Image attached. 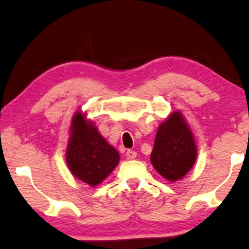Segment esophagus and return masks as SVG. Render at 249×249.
<instances>
[{
	"mask_svg": "<svg viewBox=\"0 0 249 249\" xmlns=\"http://www.w3.org/2000/svg\"><path fill=\"white\" fill-rule=\"evenodd\" d=\"M125 156H127L128 159H134V158H136L137 153H136V151H134V150H128V151L125 152Z\"/></svg>",
	"mask_w": 249,
	"mask_h": 249,
	"instance_id": "1",
	"label": "esophagus"
}]
</instances>
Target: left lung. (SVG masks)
Instances as JSON below:
<instances>
[{
  "label": "left lung",
  "instance_id": "obj_1",
  "mask_svg": "<svg viewBox=\"0 0 249 249\" xmlns=\"http://www.w3.org/2000/svg\"><path fill=\"white\" fill-rule=\"evenodd\" d=\"M197 150L193 135L179 112L159 125L151 152L153 167L168 181H177L193 167Z\"/></svg>",
  "mask_w": 249,
  "mask_h": 249
}]
</instances>
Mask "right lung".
Instances as JSON below:
<instances>
[{
	"label": "right lung",
	"instance_id": "1",
	"mask_svg": "<svg viewBox=\"0 0 249 249\" xmlns=\"http://www.w3.org/2000/svg\"><path fill=\"white\" fill-rule=\"evenodd\" d=\"M66 155L72 176L92 187L105 179L120 160L118 151L81 113L72 118L71 135Z\"/></svg>",
	"mask_w": 249,
	"mask_h": 249
}]
</instances>
